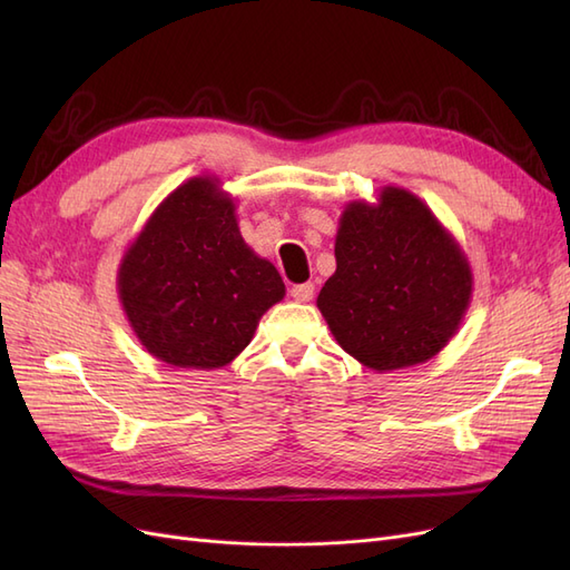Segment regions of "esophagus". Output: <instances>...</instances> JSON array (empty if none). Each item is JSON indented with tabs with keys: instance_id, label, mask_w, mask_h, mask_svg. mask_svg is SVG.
Wrapping results in <instances>:
<instances>
[{
	"instance_id": "34e87169",
	"label": "esophagus",
	"mask_w": 570,
	"mask_h": 570,
	"mask_svg": "<svg viewBox=\"0 0 570 570\" xmlns=\"http://www.w3.org/2000/svg\"><path fill=\"white\" fill-rule=\"evenodd\" d=\"M292 297H295L297 302H308L314 297V285L312 283H304V285H295L289 289Z\"/></svg>"
}]
</instances>
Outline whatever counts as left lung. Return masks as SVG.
I'll use <instances>...</instances> for the list:
<instances>
[{"label": "left lung", "mask_w": 570, "mask_h": 570, "mask_svg": "<svg viewBox=\"0 0 570 570\" xmlns=\"http://www.w3.org/2000/svg\"><path fill=\"white\" fill-rule=\"evenodd\" d=\"M335 262L316 304L340 347L377 373L425 364L469 312V258L404 187L344 206Z\"/></svg>", "instance_id": "left-lung-1"}]
</instances>
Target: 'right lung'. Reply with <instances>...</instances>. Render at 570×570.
Listing matches in <instances>:
<instances>
[{
	"mask_svg": "<svg viewBox=\"0 0 570 570\" xmlns=\"http://www.w3.org/2000/svg\"><path fill=\"white\" fill-rule=\"evenodd\" d=\"M116 283L142 347L199 371L228 366L285 297L281 273L239 235L235 199L212 176L185 180L154 209Z\"/></svg>",
	"mask_w": 570,
	"mask_h": 570,
	"instance_id": "obj_1",
	"label": "right lung"
}]
</instances>
